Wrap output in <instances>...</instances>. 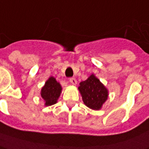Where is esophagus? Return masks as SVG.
Instances as JSON below:
<instances>
[{
	"label": "esophagus",
	"instance_id": "esophagus-1",
	"mask_svg": "<svg viewBox=\"0 0 149 149\" xmlns=\"http://www.w3.org/2000/svg\"><path fill=\"white\" fill-rule=\"evenodd\" d=\"M69 82H70L71 84H72V85H76V84L77 83V80H76V79H75L74 77L69 78Z\"/></svg>",
	"mask_w": 149,
	"mask_h": 149
}]
</instances>
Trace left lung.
<instances>
[{
	"instance_id": "left-lung-1",
	"label": "left lung",
	"mask_w": 149,
	"mask_h": 149,
	"mask_svg": "<svg viewBox=\"0 0 149 149\" xmlns=\"http://www.w3.org/2000/svg\"><path fill=\"white\" fill-rule=\"evenodd\" d=\"M78 89L86 107L92 110H100L108 97V90L93 74L80 83Z\"/></svg>"
}]
</instances>
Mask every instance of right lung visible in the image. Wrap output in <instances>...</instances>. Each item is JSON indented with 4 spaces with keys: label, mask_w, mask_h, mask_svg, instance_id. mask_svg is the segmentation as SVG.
Listing matches in <instances>:
<instances>
[{
    "label": "right lung",
    "mask_w": 149,
    "mask_h": 149,
    "mask_svg": "<svg viewBox=\"0 0 149 149\" xmlns=\"http://www.w3.org/2000/svg\"><path fill=\"white\" fill-rule=\"evenodd\" d=\"M61 91L62 87L56 78L53 77H49L41 89V97L45 101V106L48 107L56 103Z\"/></svg>",
    "instance_id": "right-lung-1"
}]
</instances>
